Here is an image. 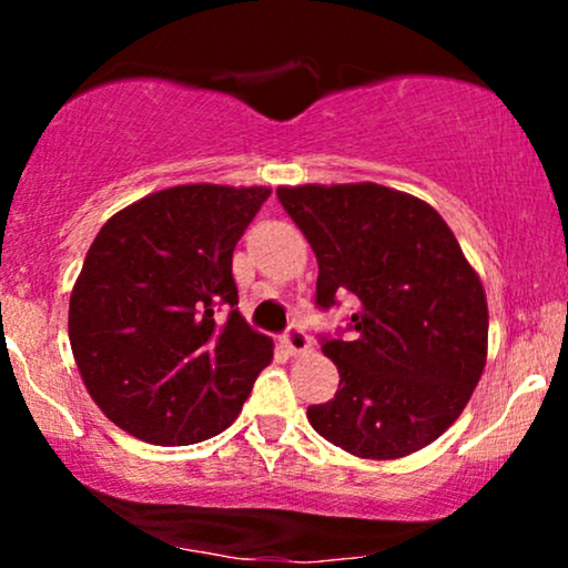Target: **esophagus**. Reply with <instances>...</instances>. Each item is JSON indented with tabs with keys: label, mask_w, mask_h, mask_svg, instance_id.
<instances>
[{
	"label": "esophagus",
	"mask_w": 568,
	"mask_h": 568,
	"mask_svg": "<svg viewBox=\"0 0 568 568\" xmlns=\"http://www.w3.org/2000/svg\"><path fill=\"white\" fill-rule=\"evenodd\" d=\"M283 347L288 349L291 357H304L312 352V338L306 336L302 328H291L288 334L283 336Z\"/></svg>",
	"instance_id": "obj_1"
}]
</instances>
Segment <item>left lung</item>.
I'll return each mask as SVG.
<instances>
[{"instance_id":"obj_1","label":"left lung","mask_w":568,"mask_h":568,"mask_svg":"<svg viewBox=\"0 0 568 568\" xmlns=\"http://www.w3.org/2000/svg\"><path fill=\"white\" fill-rule=\"evenodd\" d=\"M317 256V306L357 298V336L323 338L338 393L306 408L325 440L361 459H400L454 425L486 368L478 272L433 205L371 184L280 186Z\"/></svg>"}]
</instances>
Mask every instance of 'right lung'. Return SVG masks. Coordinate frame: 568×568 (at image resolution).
<instances>
[{"label": "right lung", "instance_id": "add662e5", "mask_svg": "<svg viewBox=\"0 0 568 568\" xmlns=\"http://www.w3.org/2000/svg\"><path fill=\"white\" fill-rule=\"evenodd\" d=\"M266 186L181 184L114 213L69 302V338L95 406L133 438L189 446L237 419L272 363L234 310L232 253ZM230 308L224 324L217 310Z\"/></svg>", "mask_w": 568, "mask_h": 568}]
</instances>
